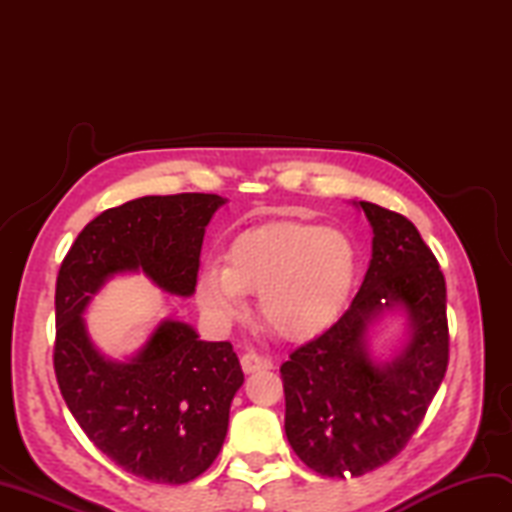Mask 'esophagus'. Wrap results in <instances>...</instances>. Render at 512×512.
<instances>
[{"instance_id":"1","label":"esophagus","mask_w":512,"mask_h":512,"mask_svg":"<svg viewBox=\"0 0 512 512\" xmlns=\"http://www.w3.org/2000/svg\"><path fill=\"white\" fill-rule=\"evenodd\" d=\"M270 367H273V361L266 356H259L255 352H248L242 356V369L246 374H255L259 369H270Z\"/></svg>"}]
</instances>
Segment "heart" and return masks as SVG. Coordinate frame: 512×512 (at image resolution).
Masks as SVG:
<instances>
[{
    "label": "heart",
    "instance_id": "obj_1",
    "mask_svg": "<svg viewBox=\"0 0 512 512\" xmlns=\"http://www.w3.org/2000/svg\"><path fill=\"white\" fill-rule=\"evenodd\" d=\"M356 277V248L334 228L270 222L237 235L224 266L206 264L195 284L202 314L217 328L246 319V295H259V317L286 341H306L334 323Z\"/></svg>",
    "mask_w": 512,
    "mask_h": 512
}]
</instances>
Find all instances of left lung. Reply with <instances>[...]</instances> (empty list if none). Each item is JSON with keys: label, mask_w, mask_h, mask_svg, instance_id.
<instances>
[{"label": "left lung", "mask_w": 512, "mask_h": 512, "mask_svg": "<svg viewBox=\"0 0 512 512\" xmlns=\"http://www.w3.org/2000/svg\"><path fill=\"white\" fill-rule=\"evenodd\" d=\"M372 224V259L352 306L281 365L286 436L312 471L358 477L405 449L449 365L447 284L405 215L358 202ZM402 309L410 339L391 362L368 352L366 330Z\"/></svg>", "instance_id": "8db88e82"}]
</instances>
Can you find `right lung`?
<instances>
[{"instance_id":"obj_1","label":"right lung","mask_w":512,"mask_h":512,"mask_svg":"<svg viewBox=\"0 0 512 512\" xmlns=\"http://www.w3.org/2000/svg\"><path fill=\"white\" fill-rule=\"evenodd\" d=\"M226 200L215 193L145 195L107 209L65 255L54 292V374L74 420L123 471L156 484H187L220 453L228 411L244 383L228 341H200L165 319L129 361L96 350L83 312L118 273H143L169 295L198 284L206 224Z\"/></svg>"}]
</instances>
